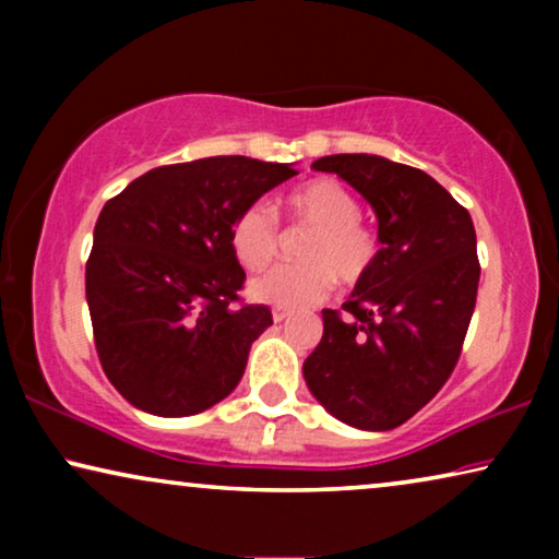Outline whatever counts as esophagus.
I'll list each match as a JSON object with an SVG mask.
<instances>
[{
    "label": "esophagus",
    "mask_w": 559,
    "mask_h": 559,
    "mask_svg": "<svg viewBox=\"0 0 559 559\" xmlns=\"http://www.w3.org/2000/svg\"><path fill=\"white\" fill-rule=\"evenodd\" d=\"M272 318H274V323H282V320L289 318V310H285V308H274V310H272Z\"/></svg>",
    "instance_id": "esophagus-1"
}]
</instances>
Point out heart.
I'll return each mask as SVG.
<instances>
[{"label":"heart","mask_w":559,"mask_h":559,"mask_svg":"<svg viewBox=\"0 0 559 559\" xmlns=\"http://www.w3.org/2000/svg\"><path fill=\"white\" fill-rule=\"evenodd\" d=\"M295 224L312 234L300 243V264H280L251 280L249 295L277 308H305L331 293L335 280L354 287L369 277L379 257V239L361 221V203L343 182L316 178L282 198ZM231 251L243 270L259 272L280 251V228L270 209L251 203L234 218Z\"/></svg>","instance_id":"obj_1"}]
</instances>
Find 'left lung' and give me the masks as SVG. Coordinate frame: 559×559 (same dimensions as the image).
I'll use <instances>...</instances> for the list:
<instances>
[{
  "instance_id": "obj_1",
  "label": "left lung",
  "mask_w": 559,
  "mask_h": 559,
  "mask_svg": "<svg viewBox=\"0 0 559 559\" xmlns=\"http://www.w3.org/2000/svg\"><path fill=\"white\" fill-rule=\"evenodd\" d=\"M371 203L379 257L305 358L310 392L341 423L394 430L453 373L476 308L480 264L471 213L430 175L379 155L312 163Z\"/></svg>"
}]
</instances>
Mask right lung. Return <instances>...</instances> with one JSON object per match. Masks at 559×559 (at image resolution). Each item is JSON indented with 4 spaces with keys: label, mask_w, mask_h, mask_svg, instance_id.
Segmentation results:
<instances>
[{
    "label": "right lung",
    "mask_w": 559,
    "mask_h": 559,
    "mask_svg": "<svg viewBox=\"0 0 559 559\" xmlns=\"http://www.w3.org/2000/svg\"><path fill=\"white\" fill-rule=\"evenodd\" d=\"M293 165L241 155L163 165L98 213L86 300L104 373L136 409L188 417L234 392L266 305H243L231 224Z\"/></svg>",
    "instance_id": "obj_1"
}]
</instances>
